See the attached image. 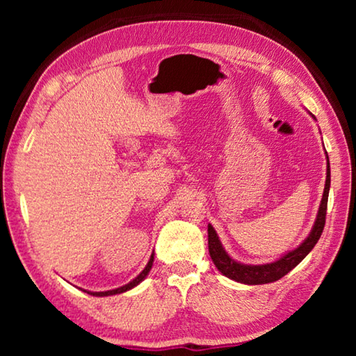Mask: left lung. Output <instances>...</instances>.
Returning a JSON list of instances; mask_svg holds the SVG:
<instances>
[{"label": "left lung", "instance_id": "left-lung-1", "mask_svg": "<svg viewBox=\"0 0 356 356\" xmlns=\"http://www.w3.org/2000/svg\"><path fill=\"white\" fill-rule=\"evenodd\" d=\"M316 119V118H314ZM330 161L327 155V180H325V188H323V196L321 201V207H318L317 218L314 226H312L309 236L303 240L298 248L289 251L287 254L280 257L278 261L264 264V265H246L240 264L227 254L222 248L218 236H216V231L212 225H209L207 234H209V252L210 257L215 264V267L220 270V272L227 276L229 280H234L237 282H242V284H268V282L278 281L282 276L287 275L292 268L297 267V265L303 261V259L309 254V251L314 248L318 238L322 236L323 226H325V216H327V204H328V191H330Z\"/></svg>", "mask_w": 356, "mask_h": 356}]
</instances>
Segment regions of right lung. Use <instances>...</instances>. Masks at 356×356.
Here are the masks:
<instances>
[{
	"label": "right lung",
	"instance_id": "obj_1",
	"mask_svg": "<svg viewBox=\"0 0 356 356\" xmlns=\"http://www.w3.org/2000/svg\"><path fill=\"white\" fill-rule=\"evenodd\" d=\"M152 264H154V252H152V256H150V259H149L146 268H144L143 272H141L140 275H138L134 281H130L129 284H125V286H122V287H118V289H113V291H106V292H88V293L95 295V297H108V295H116V293L127 292V291H130V289H134L135 286L140 284V282H141L144 278H146V276H147L149 272H150V268H152ZM84 292H86V291H84Z\"/></svg>",
	"mask_w": 356,
	"mask_h": 356
}]
</instances>
